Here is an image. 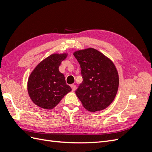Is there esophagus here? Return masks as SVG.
<instances>
[{
    "instance_id": "obj_1",
    "label": "esophagus",
    "mask_w": 152,
    "mask_h": 152,
    "mask_svg": "<svg viewBox=\"0 0 152 152\" xmlns=\"http://www.w3.org/2000/svg\"><path fill=\"white\" fill-rule=\"evenodd\" d=\"M70 86H71V88L72 89V91H75V89H76V86L75 84H72Z\"/></svg>"
}]
</instances>
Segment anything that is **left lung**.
Here are the masks:
<instances>
[{
  "mask_svg": "<svg viewBox=\"0 0 152 152\" xmlns=\"http://www.w3.org/2000/svg\"><path fill=\"white\" fill-rule=\"evenodd\" d=\"M83 81L75 94L88 111H100L112 103L118 87V75L113 62L93 48L75 51Z\"/></svg>",
  "mask_w": 152,
  "mask_h": 152,
  "instance_id": "obj_1",
  "label": "left lung"
}]
</instances>
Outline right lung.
<instances>
[{"mask_svg": "<svg viewBox=\"0 0 152 152\" xmlns=\"http://www.w3.org/2000/svg\"><path fill=\"white\" fill-rule=\"evenodd\" d=\"M67 54H53L44 59L31 73L28 80V92L31 99L39 107L54 108L72 91L59 66Z\"/></svg>", "mask_w": 152, "mask_h": 152, "instance_id": "obj_1", "label": "right lung"}]
</instances>
